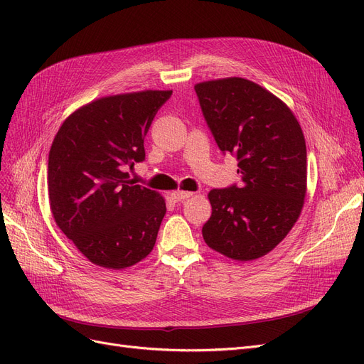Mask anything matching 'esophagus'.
Masks as SVG:
<instances>
[{"instance_id":"esophagus-1","label":"esophagus","mask_w":364,"mask_h":364,"mask_svg":"<svg viewBox=\"0 0 364 364\" xmlns=\"http://www.w3.org/2000/svg\"><path fill=\"white\" fill-rule=\"evenodd\" d=\"M192 196H193L192 192H183V190H177V192H172V193H171V199L176 200V202L186 200V199L192 198Z\"/></svg>"}]
</instances>
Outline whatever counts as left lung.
Masks as SVG:
<instances>
[{
    "label": "left lung",
    "mask_w": 364,
    "mask_h": 364,
    "mask_svg": "<svg viewBox=\"0 0 364 364\" xmlns=\"http://www.w3.org/2000/svg\"><path fill=\"white\" fill-rule=\"evenodd\" d=\"M205 121L223 153L237 159L240 186L213 188L202 227L214 251L237 261L264 257L291 232L307 192V149L292 110L243 78L195 85Z\"/></svg>",
    "instance_id": "obj_1"
}]
</instances>
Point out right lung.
<instances>
[{
    "instance_id": "obj_1",
    "label": "right lung",
    "mask_w": 364,
    "mask_h": 364,
    "mask_svg": "<svg viewBox=\"0 0 364 364\" xmlns=\"http://www.w3.org/2000/svg\"><path fill=\"white\" fill-rule=\"evenodd\" d=\"M172 91H139L94 100L62 124L48 153V199L55 224L92 264L122 270L155 246L165 199L134 184L144 137Z\"/></svg>"
}]
</instances>
